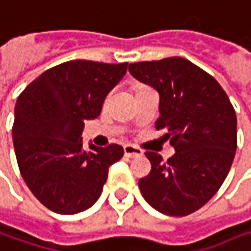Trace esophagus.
Returning <instances> with one entry per match:
<instances>
[{
	"mask_svg": "<svg viewBox=\"0 0 251 251\" xmlns=\"http://www.w3.org/2000/svg\"><path fill=\"white\" fill-rule=\"evenodd\" d=\"M124 151H125L126 157H140L143 156V150H140L139 147L132 146V145H126L124 146Z\"/></svg>",
	"mask_w": 251,
	"mask_h": 251,
	"instance_id": "esophagus-1",
	"label": "esophagus"
}]
</instances>
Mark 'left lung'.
I'll list each match as a JSON object with an SVG mask.
<instances>
[{
    "label": "left lung",
    "instance_id": "1",
    "mask_svg": "<svg viewBox=\"0 0 251 251\" xmlns=\"http://www.w3.org/2000/svg\"><path fill=\"white\" fill-rule=\"evenodd\" d=\"M129 73L160 95L157 130L174 156L146 151L151 170L139 180L143 198L169 216L195 212L221 188L237 147V119L224 88L182 57L129 64Z\"/></svg>",
    "mask_w": 251,
    "mask_h": 251
}]
</instances>
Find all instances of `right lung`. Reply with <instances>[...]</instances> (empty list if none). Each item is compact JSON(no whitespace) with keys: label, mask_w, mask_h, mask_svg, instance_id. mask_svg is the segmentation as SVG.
<instances>
[{"label":"right lung","mask_w":251,"mask_h":251,"mask_svg":"<svg viewBox=\"0 0 251 251\" xmlns=\"http://www.w3.org/2000/svg\"><path fill=\"white\" fill-rule=\"evenodd\" d=\"M127 63L71 60L42 73L18 97L12 139L21 176L48 209L74 215L93 206L119 145L82 149L84 122L101 114Z\"/></svg>","instance_id":"obj_1"}]
</instances>
